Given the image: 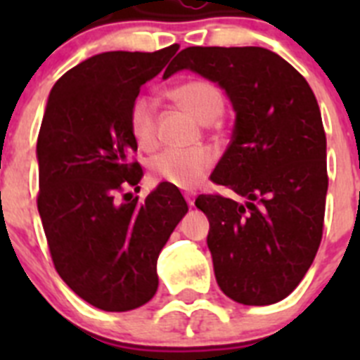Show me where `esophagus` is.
I'll use <instances>...</instances> for the list:
<instances>
[{
	"label": "esophagus",
	"mask_w": 360,
	"mask_h": 360,
	"mask_svg": "<svg viewBox=\"0 0 360 360\" xmlns=\"http://www.w3.org/2000/svg\"><path fill=\"white\" fill-rule=\"evenodd\" d=\"M184 196H186V202L189 203V205H195V198H196L195 191H187V193H184Z\"/></svg>",
	"instance_id": "1"
}]
</instances>
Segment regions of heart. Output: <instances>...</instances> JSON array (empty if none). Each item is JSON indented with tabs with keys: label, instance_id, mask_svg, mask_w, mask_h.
Wrapping results in <instances>:
<instances>
[{
	"label": "heart",
	"instance_id": "b5f03b06",
	"mask_svg": "<svg viewBox=\"0 0 360 360\" xmlns=\"http://www.w3.org/2000/svg\"><path fill=\"white\" fill-rule=\"evenodd\" d=\"M171 101L191 113L196 120L209 124L224 113L225 98L221 90L207 79H189L178 82L167 91ZM129 131L142 149L157 146V103L142 95L129 108ZM214 164V155L207 148L165 149L151 160V171L158 180L191 189L202 182Z\"/></svg>",
	"mask_w": 360,
	"mask_h": 360
}]
</instances>
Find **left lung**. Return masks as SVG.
<instances>
[{
    "mask_svg": "<svg viewBox=\"0 0 360 360\" xmlns=\"http://www.w3.org/2000/svg\"><path fill=\"white\" fill-rule=\"evenodd\" d=\"M189 68L218 82L236 110L234 135L211 180L241 202L200 195L216 281L236 303H278L321 245L328 191L326 135L307 79L259 46H189L164 77Z\"/></svg>",
    "mask_w": 360,
    "mask_h": 360,
    "instance_id": "1",
    "label": "left lung"
}]
</instances>
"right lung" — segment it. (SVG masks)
Wrapping results in <instances>:
<instances>
[{"label": "right lung", "instance_id": "right-lung-1", "mask_svg": "<svg viewBox=\"0 0 360 360\" xmlns=\"http://www.w3.org/2000/svg\"><path fill=\"white\" fill-rule=\"evenodd\" d=\"M178 49L90 57L53 84L44 110L37 136L44 236L57 274L101 310L128 311L155 295L160 250L187 212L173 184L142 202L126 193L141 189L142 178L129 108Z\"/></svg>", "mask_w": 360, "mask_h": 360}]
</instances>
